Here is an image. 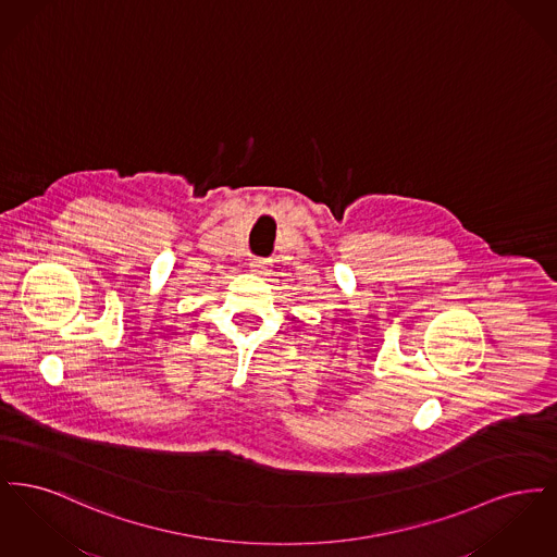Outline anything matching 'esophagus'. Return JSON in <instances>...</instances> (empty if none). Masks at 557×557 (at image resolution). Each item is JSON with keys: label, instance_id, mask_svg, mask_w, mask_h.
<instances>
[{"label": "esophagus", "instance_id": "obj_1", "mask_svg": "<svg viewBox=\"0 0 557 557\" xmlns=\"http://www.w3.org/2000/svg\"><path fill=\"white\" fill-rule=\"evenodd\" d=\"M248 267H250V271H252L255 275H267V273L271 271V263H269L267 259H252V261L248 263Z\"/></svg>", "mask_w": 557, "mask_h": 557}]
</instances>
